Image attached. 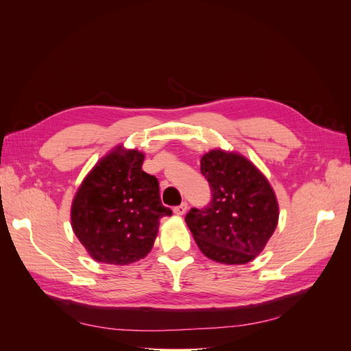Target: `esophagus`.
<instances>
[{"label": "esophagus", "mask_w": 351, "mask_h": 351, "mask_svg": "<svg viewBox=\"0 0 351 351\" xmlns=\"http://www.w3.org/2000/svg\"><path fill=\"white\" fill-rule=\"evenodd\" d=\"M186 210H187V202H183V204H180L178 206H174L176 215H183V214H186Z\"/></svg>", "instance_id": "34e87169"}]
</instances>
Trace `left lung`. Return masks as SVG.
Returning a JSON list of instances; mask_svg holds the SVG:
<instances>
[{
	"instance_id": "left-lung-1",
	"label": "left lung",
	"mask_w": 351,
	"mask_h": 351,
	"mask_svg": "<svg viewBox=\"0 0 351 351\" xmlns=\"http://www.w3.org/2000/svg\"><path fill=\"white\" fill-rule=\"evenodd\" d=\"M210 202L186 215L202 253L209 259L243 265L263 250L278 222L277 197L268 180L246 158L210 151L200 159Z\"/></svg>"
}]
</instances>
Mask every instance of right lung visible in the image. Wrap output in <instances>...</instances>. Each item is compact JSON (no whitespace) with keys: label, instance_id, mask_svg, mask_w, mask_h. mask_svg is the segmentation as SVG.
<instances>
[{"label":"right lung","instance_id":"obj_1","mask_svg":"<svg viewBox=\"0 0 351 351\" xmlns=\"http://www.w3.org/2000/svg\"><path fill=\"white\" fill-rule=\"evenodd\" d=\"M143 158L137 151L111 152L74 196L73 231L95 261L127 265L145 258L159 219L173 215L162 205L158 178L142 169Z\"/></svg>","mask_w":351,"mask_h":351}]
</instances>
